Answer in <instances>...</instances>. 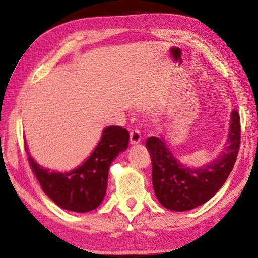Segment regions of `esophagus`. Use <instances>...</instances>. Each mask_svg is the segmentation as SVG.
<instances>
[{"label":"esophagus","instance_id":"obj_1","mask_svg":"<svg viewBox=\"0 0 258 258\" xmlns=\"http://www.w3.org/2000/svg\"><path fill=\"white\" fill-rule=\"evenodd\" d=\"M141 142V134H140L139 130H132L130 132V143L132 146L138 145Z\"/></svg>","mask_w":258,"mask_h":258}]
</instances>
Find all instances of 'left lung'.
Masks as SVG:
<instances>
[{
  "mask_svg": "<svg viewBox=\"0 0 258 258\" xmlns=\"http://www.w3.org/2000/svg\"><path fill=\"white\" fill-rule=\"evenodd\" d=\"M146 147L151 157L152 185L158 202L171 211H190L213 198L232 171L240 147L239 113L237 110L231 112L223 150L200 167L183 165L163 135L148 138Z\"/></svg>",
  "mask_w": 258,
  "mask_h": 258,
  "instance_id": "left-lung-1",
  "label": "left lung"
}]
</instances>
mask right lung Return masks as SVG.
<instances>
[{
  "label": "right lung",
  "instance_id": "obj_1",
  "mask_svg": "<svg viewBox=\"0 0 258 258\" xmlns=\"http://www.w3.org/2000/svg\"><path fill=\"white\" fill-rule=\"evenodd\" d=\"M128 131L119 126L103 128L91 155L68 172H55L36 163L28 151L29 164L42 190L59 207L76 213L97 208L106 196L109 167L120 152L127 149Z\"/></svg>",
  "mask_w": 258,
  "mask_h": 258
}]
</instances>
